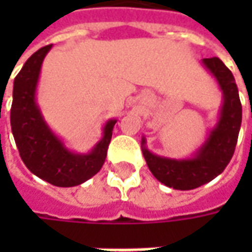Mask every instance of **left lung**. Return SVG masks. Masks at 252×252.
Listing matches in <instances>:
<instances>
[{"label":"left lung","mask_w":252,"mask_h":252,"mask_svg":"<svg viewBox=\"0 0 252 252\" xmlns=\"http://www.w3.org/2000/svg\"><path fill=\"white\" fill-rule=\"evenodd\" d=\"M202 63L213 74L223 91V106L218 125L209 133L202 147L192 158L174 160L153 154L146 149V139L141 140V151L151 174L161 184L181 190L199 188L224 171L236 150L241 126L243 109L231 71L218 57L203 59Z\"/></svg>","instance_id":"obj_1"}]
</instances>
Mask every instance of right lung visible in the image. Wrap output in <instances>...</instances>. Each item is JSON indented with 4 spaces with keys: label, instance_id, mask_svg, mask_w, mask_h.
I'll use <instances>...</instances> for the list:
<instances>
[{
    "label": "right lung",
    "instance_id": "add662e5",
    "mask_svg": "<svg viewBox=\"0 0 252 252\" xmlns=\"http://www.w3.org/2000/svg\"><path fill=\"white\" fill-rule=\"evenodd\" d=\"M52 44L33 53L14 80V99L11 106V129L19 156L36 177L56 187H75L94 177L102 168L112 130L116 121L111 119L103 127L101 141L88 154H77L65 149L46 125L36 103V85L44 56Z\"/></svg>",
    "mask_w": 252,
    "mask_h": 252
}]
</instances>
